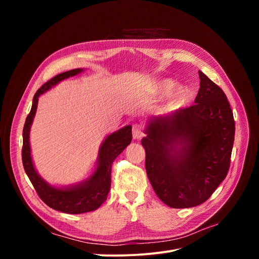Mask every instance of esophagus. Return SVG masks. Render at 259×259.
<instances>
[{"instance_id": "obj_1", "label": "esophagus", "mask_w": 259, "mask_h": 259, "mask_svg": "<svg viewBox=\"0 0 259 259\" xmlns=\"http://www.w3.org/2000/svg\"><path fill=\"white\" fill-rule=\"evenodd\" d=\"M144 136V132L142 126L139 124L133 125V138L134 139H140Z\"/></svg>"}]
</instances>
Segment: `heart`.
<instances>
[{
	"mask_svg": "<svg viewBox=\"0 0 259 259\" xmlns=\"http://www.w3.org/2000/svg\"><path fill=\"white\" fill-rule=\"evenodd\" d=\"M151 96L153 98H163L168 95L167 107L174 109L183 103L186 97V89L183 85H176L171 79H161L151 85Z\"/></svg>",
	"mask_w": 259,
	"mask_h": 259,
	"instance_id": "1",
	"label": "heart"
}]
</instances>
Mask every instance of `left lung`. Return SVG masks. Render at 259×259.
Here are the masks:
<instances>
[{"label": "left lung", "mask_w": 259, "mask_h": 259, "mask_svg": "<svg viewBox=\"0 0 259 259\" xmlns=\"http://www.w3.org/2000/svg\"><path fill=\"white\" fill-rule=\"evenodd\" d=\"M199 75L194 105L150 117L142 139L148 178L173 208L205 202L230 165L236 127L229 101L204 73Z\"/></svg>", "instance_id": "left-lung-1"}]
</instances>
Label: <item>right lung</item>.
<instances>
[{
    "instance_id": "add662e5",
    "label": "right lung",
    "mask_w": 259,
    "mask_h": 259,
    "mask_svg": "<svg viewBox=\"0 0 259 259\" xmlns=\"http://www.w3.org/2000/svg\"><path fill=\"white\" fill-rule=\"evenodd\" d=\"M84 72L77 68L57 74L37 90L32 100V107L27 116L22 131V164L31 184L42 201L50 207L66 214H83L97 209L107 200L111 187V165L125 148L132 142V126L126 125L109 134L101 143L97 161L92 174L82 182L56 187L44 180L35 169L31 155L30 130L33 123L38 97L61 81Z\"/></svg>"
}]
</instances>
